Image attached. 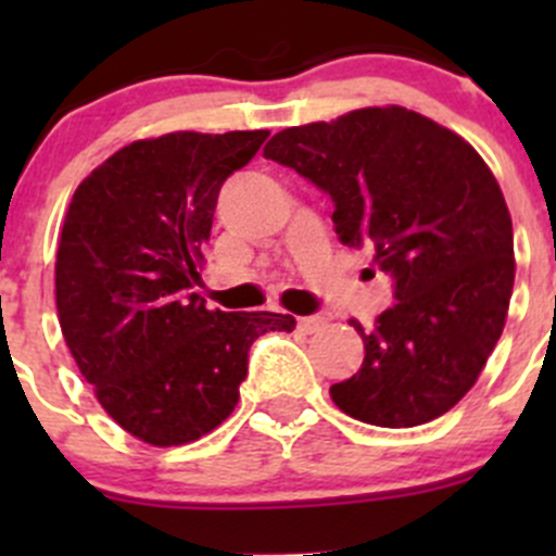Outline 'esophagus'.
<instances>
[{"label": "esophagus", "instance_id": "esophagus-1", "mask_svg": "<svg viewBox=\"0 0 556 556\" xmlns=\"http://www.w3.org/2000/svg\"><path fill=\"white\" fill-rule=\"evenodd\" d=\"M325 325H328V319L319 317V314H314V317H299V328L304 330V333H317Z\"/></svg>", "mask_w": 556, "mask_h": 556}]
</instances>
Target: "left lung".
I'll use <instances>...</instances> for the list:
<instances>
[{
  "mask_svg": "<svg viewBox=\"0 0 556 556\" xmlns=\"http://www.w3.org/2000/svg\"><path fill=\"white\" fill-rule=\"evenodd\" d=\"M263 155L333 201L341 244L368 247L395 304L366 357L330 387L336 406L379 428L446 414L479 379L506 325L514 231L501 185L463 137L406 106H366L285 128Z\"/></svg>",
  "mask_w": 556,
  "mask_h": 556,
  "instance_id": "8db88e82",
  "label": "left lung"
}]
</instances>
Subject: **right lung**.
Listing matches in <instances>:
<instances>
[{
	"label": "right lung",
	"mask_w": 556,
	"mask_h": 556,
	"mask_svg": "<svg viewBox=\"0 0 556 556\" xmlns=\"http://www.w3.org/2000/svg\"><path fill=\"white\" fill-rule=\"evenodd\" d=\"M268 131H177L126 144L77 185L55 252V309L104 412L153 446L215 430L274 312H210L193 293L217 193Z\"/></svg>",
	"instance_id": "right-lung-1"
}]
</instances>
